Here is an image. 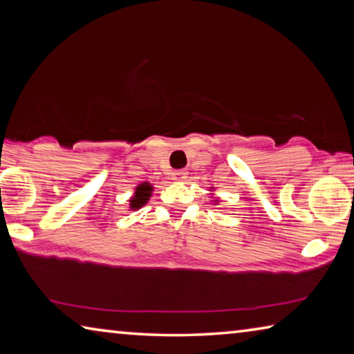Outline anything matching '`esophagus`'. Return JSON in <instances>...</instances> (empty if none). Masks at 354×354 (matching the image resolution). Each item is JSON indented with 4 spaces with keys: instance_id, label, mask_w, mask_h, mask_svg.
<instances>
[{
    "instance_id": "obj_1",
    "label": "esophagus",
    "mask_w": 354,
    "mask_h": 354,
    "mask_svg": "<svg viewBox=\"0 0 354 354\" xmlns=\"http://www.w3.org/2000/svg\"><path fill=\"white\" fill-rule=\"evenodd\" d=\"M171 178L175 179V181H184V179L187 178V171H185V170H178V171L173 173Z\"/></svg>"
}]
</instances>
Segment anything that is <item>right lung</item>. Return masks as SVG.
<instances>
[{"label":"right lung","mask_w":354,"mask_h":354,"mask_svg":"<svg viewBox=\"0 0 354 354\" xmlns=\"http://www.w3.org/2000/svg\"><path fill=\"white\" fill-rule=\"evenodd\" d=\"M151 192H153V185L149 183H142L140 185H137L134 195L131 196L129 200V207L133 209V211H137V209L145 206L149 200V196H151Z\"/></svg>","instance_id":"right-lung-1"}]
</instances>
